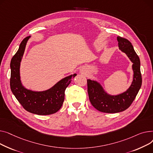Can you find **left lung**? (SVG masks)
<instances>
[{"label": "left lung", "instance_id": "obj_1", "mask_svg": "<svg viewBox=\"0 0 153 153\" xmlns=\"http://www.w3.org/2000/svg\"><path fill=\"white\" fill-rule=\"evenodd\" d=\"M119 48L133 63V82L126 91L118 95H111L105 91L97 81L87 79L89 101L97 110L105 113H117L128 109L135 99L142 84L140 58L131 43L127 39L117 36Z\"/></svg>", "mask_w": 153, "mask_h": 153}]
</instances>
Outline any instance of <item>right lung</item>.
Segmentation results:
<instances>
[{
  "label": "right lung",
  "instance_id": "right-lung-1",
  "mask_svg": "<svg viewBox=\"0 0 153 153\" xmlns=\"http://www.w3.org/2000/svg\"><path fill=\"white\" fill-rule=\"evenodd\" d=\"M31 36L25 38L19 49L11 60L10 85L12 92L23 108L32 114L46 115L57 112L62 106L65 98V90L76 74L71 75L60 80L54 86L43 91H34L25 88L21 82L20 63L26 45Z\"/></svg>",
  "mask_w": 153,
  "mask_h": 153
}]
</instances>
